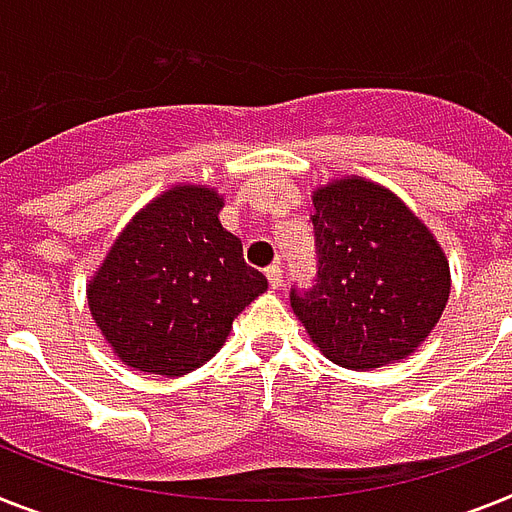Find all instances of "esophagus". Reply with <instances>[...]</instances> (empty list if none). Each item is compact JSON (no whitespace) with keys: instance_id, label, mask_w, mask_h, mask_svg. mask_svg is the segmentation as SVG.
<instances>
[{"instance_id":"obj_1","label":"esophagus","mask_w":512,"mask_h":512,"mask_svg":"<svg viewBox=\"0 0 512 512\" xmlns=\"http://www.w3.org/2000/svg\"><path fill=\"white\" fill-rule=\"evenodd\" d=\"M264 274H266V280H269V285H272L274 290L282 285V266L280 264H269L264 269Z\"/></svg>"}]
</instances>
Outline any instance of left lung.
<instances>
[{
	"label": "left lung",
	"mask_w": 512,
	"mask_h": 512,
	"mask_svg": "<svg viewBox=\"0 0 512 512\" xmlns=\"http://www.w3.org/2000/svg\"><path fill=\"white\" fill-rule=\"evenodd\" d=\"M316 277L290 306L329 361L377 369L418 348L450 298L445 253L390 190L350 177L314 193Z\"/></svg>",
	"instance_id": "left-lung-1"
}]
</instances>
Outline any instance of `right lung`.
<instances>
[{
	"instance_id": "obj_1",
	"label": "right lung",
	"mask_w": 512,
	"mask_h": 512,
	"mask_svg": "<svg viewBox=\"0 0 512 512\" xmlns=\"http://www.w3.org/2000/svg\"><path fill=\"white\" fill-rule=\"evenodd\" d=\"M219 209L214 190L172 188L122 230L88 285L101 335L133 369L180 377L204 366L266 290Z\"/></svg>"
}]
</instances>
